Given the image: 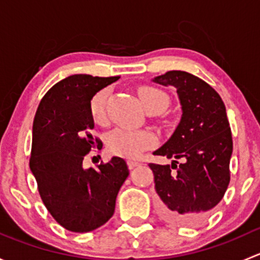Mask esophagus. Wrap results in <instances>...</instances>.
Instances as JSON below:
<instances>
[{
    "instance_id": "34e87169",
    "label": "esophagus",
    "mask_w": 260,
    "mask_h": 260,
    "mask_svg": "<svg viewBox=\"0 0 260 260\" xmlns=\"http://www.w3.org/2000/svg\"><path fill=\"white\" fill-rule=\"evenodd\" d=\"M127 165H128V169L133 170V169H135V167L140 166L141 164H140V162H136V161H128Z\"/></svg>"
}]
</instances>
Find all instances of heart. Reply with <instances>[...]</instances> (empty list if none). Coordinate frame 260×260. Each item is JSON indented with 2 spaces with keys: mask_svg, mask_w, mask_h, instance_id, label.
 Wrapping results in <instances>:
<instances>
[{
  "mask_svg": "<svg viewBox=\"0 0 260 260\" xmlns=\"http://www.w3.org/2000/svg\"><path fill=\"white\" fill-rule=\"evenodd\" d=\"M140 101L147 112L161 113L169 106V96L154 86L142 85L137 90ZM108 89L96 91L89 103V112L95 122H102L106 117V103L108 99ZM157 137L146 129L131 131L117 128L107 137V149L111 154L123 158L135 159L141 156L143 151L156 146Z\"/></svg>",
  "mask_w": 260,
  "mask_h": 260,
  "instance_id": "1",
  "label": "heart"
}]
</instances>
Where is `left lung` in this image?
<instances>
[{
  "label": "left lung",
  "mask_w": 260,
  "mask_h": 260,
  "mask_svg": "<svg viewBox=\"0 0 260 260\" xmlns=\"http://www.w3.org/2000/svg\"><path fill=\"white\" fill-rule=\"evenodd\" d=\"M153 81L174 86L182 109L174 135L153 152L175 158L171 166L148 165L159 215L171 224L198 226L220 203L230 182L233 138L225 104L214 88L190 73L172 70ZM179 158L185 162L179 164Z\"/></svg>",
  "instance_id": "1"
}]
</instances>
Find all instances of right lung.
Here are the masks:
<instances>
[{
	"label": "right lung",
	"instance_id": "obj_1",
	"mask_svg": "<svg viewBox=\"0 0 260 260\" xmlns=\"http://www.w3.org/2000/svg\"><path fill=\"white\" fill-rule=\"evenodd\" d=\"M119 79L75 74L60 80L41 99L32 125L30 169L51 216L69 232L88 233L114 214L118 191L129 175L113 157L96 169L83 159L102 142L93 138L89 103L96 91Z\"/></svg>",
	"mask_w": 260,
	"mask_h": 260
}]
</instances>
